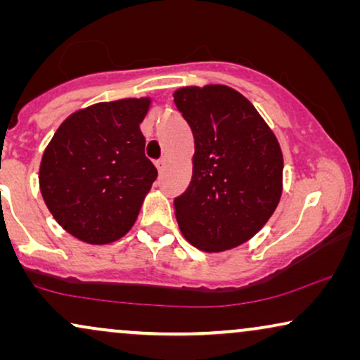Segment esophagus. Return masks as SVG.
Instances as JSON below:
<instances>
[{
	"mask_svg": "<svg viewBox=\"0 0 360 360\" xmlns=\"http://www.w3.org/2000/svg\"><path fill=\"white\" fill-rule=\"evenodd\" d=\"M167 164H169V162H167V159H160V160H157V162H155V167H157V170H159L160 174H162V172L165 170Z\"/></svg>",
	"mask_w": 360,
	"mask_h": 360,
	"instance_id": "1",
	"label": "esophagus"
}]
</instances>
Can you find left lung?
Masks as SVG:
<instances>
[{
    "mask_svg": "<svg viewBox=\"0 0 360 360\" xmlns=\"http://www.w3.org/2000/svg\"><path fill=\"white\" fill-rule=\"evenodd\" d=\"M174 101L195 139L190 186L175 200L179 228L203 252L238 248L264 228L282 196L277 136L231 86H181Z\"/></svg>",
    "mask_w": 360,
    "mask_h": 360,
    "instance_id": "1",
    "label": "left lung"
}]
</instances>
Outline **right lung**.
Masks as SVG:
<instances>
[{"mask_svg": "<svg viewBox=\"0 0 360 360\" xmlns=\"http://www.w3.org/2000/svg\"><path fill=\"white\" fill-rule=\"evenodd\" d=\"M150 105V96H141L82 108L47 144L39 188L53 219L73 238L105 245L134 226L157 179L139 127Z\"/></svg>", "mask_w": 360, "mask_h": 360, "instance_id": "add662e5", "label": "right lung"}]
</instances>
